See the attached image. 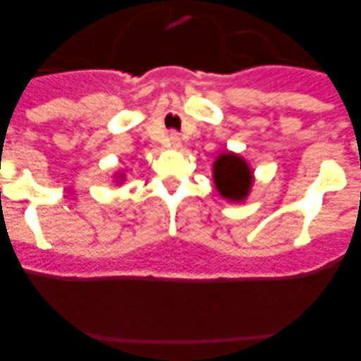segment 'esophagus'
<instances>
[{"mask_svg":"<svg viewBox=\"0 0 361 361\" xmlns=\"http://www.w3.org/2000/svg\"><path fill=\"white\" fill-rule=\"evenodd\" d=\"M169 147L171 148H180L181 147V137L178 133H171L169 134Z\"/></svg>","mask_w":361,"mask_h":361,"instance_id":"1","label":"esophagus"}]
</instances>
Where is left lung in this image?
I'll return each instance as SVG.
<instances>
[{
  "label": "left lung",
  "mask_w": 361,
  "mask_h": 361,
  "mask_svg": "<svg viewBox=\"0 0 361 361\" xmlns=\"http://www.w3.org/2000/svg\"><path fill=\"white\" fill-rule=\"evenodd\" d=\"M213 176L218 192L231 201L245 199L253 181L248 164L234 154H224L218 157L213 167Z\"/></svg>",
  "instance_id": "left-lung-1"
}]
</instances>
